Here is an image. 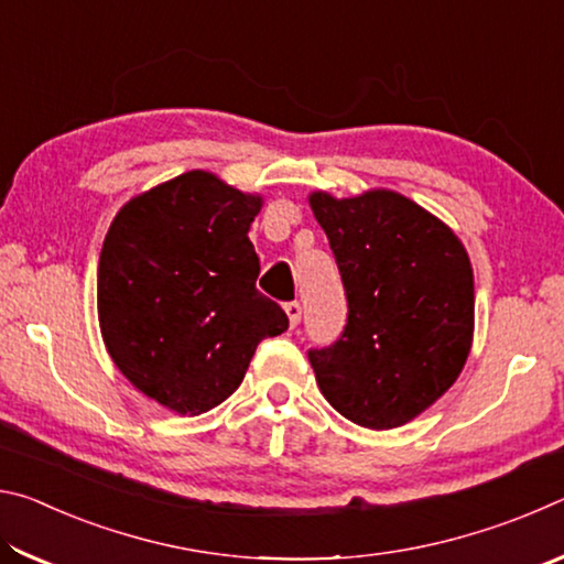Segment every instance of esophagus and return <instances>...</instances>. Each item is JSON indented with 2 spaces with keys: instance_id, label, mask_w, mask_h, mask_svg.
Segmentation results:
<instances>
[{
  "instance_id": "34e87169",
  "label": "esophagus",
  "mask_w": 564,
  "mask_h": 564,
  "mask_svg": "<svg viewBox=\"0 0 564 564\" xmlns=\"http://www.w3.org/2000/svg\"><path fill=\"white\" fill-rule=\"evenodd\" d=\"M285 316H289L291 328L299 326V323H301V316H303V308H301V303H299V301H291V303H285Z\"/></svg>"
}]
</instances>
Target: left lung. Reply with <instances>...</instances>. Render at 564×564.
Wrapping results in <instances>:
<instances>
[{
  "label": "left lung",
  "instance_id": "obj_1",
  "mask_svg": "<svg viewBox=\"0 0 564 564\" xmlns=\"http://www.w3.org/2000/svg\"><path fill=\"white\" fill-rule=\"evenodd\" d=\"M348 299V323L311 348L321 393L343 417L390 431L451 388L475 328L473 265L451 226L410 198L373 188L308 196Z\"/></svg>",
  "mask_w": 564,
  "mask_h": 564
}]
</instances>
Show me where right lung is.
Wrapping results in <instances>:
<instances>
[{
    "instance_id": "add662e5",
    "label": "right lung",
    "mask_w": 564,
    "mask_h": 564,
    "mask_svg": "<svg viewBox=\"0 0 564 564\" xmlns=\"http://www.w3.org/2000/svg\"><path fill=\"white\" fill-rule=\"evenodd\" d=\"M261 206L196 169L133 196L104 238V346L133 388L178 415L224 403L256 346L289 328L281 305L256 289L248 228Z\"/></svg>"
}]
</instances>
